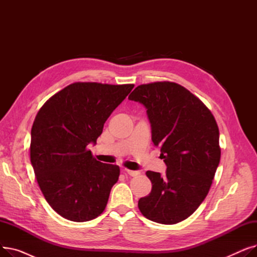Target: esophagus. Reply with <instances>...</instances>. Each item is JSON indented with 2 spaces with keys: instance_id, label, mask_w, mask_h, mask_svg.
<instances>
[{
  "instance_id": "obj_1",
  "label": "esophagus",
  "mask_w": 257,
  "mask_h": 257,
  "mask_svg": "<svg viewBox=\"0 0 257 257\" xmlns=\"http://www.w3.org/2000/svg\"><path fill=\"white\" fill-rule=\"evenodd\" d=\"M125 173L128 174L129 176H132V177H136V176H139L140 175V172L139 171H131V170H125Z\"/></svg>"
}]
</instances>
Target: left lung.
I'll use <instances>...</instances> for the list:
<instances>
[{
  "label": "left lung",
  "instance_id": "1",
  "mask_svg": "<svg viewBox=\"0 0 257 257\" xmlns=\"http://www.w3.org/2000/svg\"><path fill=\"white\" fill-rule=\"evenodd\" d=\"M128 99L146 107L152 142L167 165L166 177L146 173L152 190L139 200V208L153 222L179 223L209 192L221 158L217 121L190 90L169 81L139 85Z\"/></svg>",
  "mask_w": 257,
  "mask_h": 257
}]
</instances>
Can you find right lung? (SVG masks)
<instances>
[{
  "mask_svg": "<svg viewBox=\"0 0 257 257\" xmlns=\"http://www.w3.org/2000/svg\"><path fill=\"white\" fill-rule=\"evenodd\" d=\"M133 84L76 82L52 96L31 129L30 159L50 206L62 218L86 222L104 211L118 166L102 164L87 149Z\"/></svg>",
  "mask_w": 257,
  "mask_h": 257,
  "instance_id": "obj_1",
  "label": "right lung"
}]
</instances>
